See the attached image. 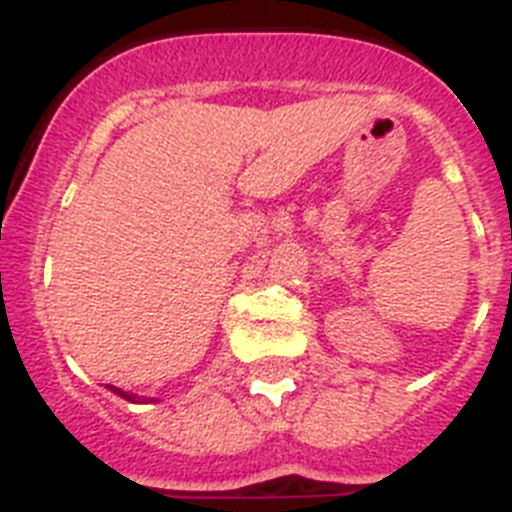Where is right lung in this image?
Here are the masks:
<instances>
[{"instance_id":"right-lung-1","label":"right lung","mask_w":512,"mask_h":512,"mask_svg":"<svg viewBox=\"0 0 512 512\" xmlns=\"http://www.w3.org/2000/svg\"><path fill=\"white\" fill-rule=\"evenodd\" d=\"M107 387H110V390H112V392H115V395H120V397H125V400H128V402H138V400H140V397H138V395H133V392H125V390H117V387H112V384H107ZM151 400H153V397H151ZM153 402H156V400H153Z\"/></svg>"}]
</instances>
